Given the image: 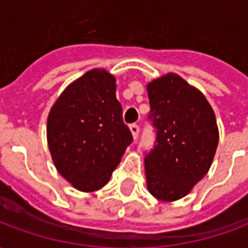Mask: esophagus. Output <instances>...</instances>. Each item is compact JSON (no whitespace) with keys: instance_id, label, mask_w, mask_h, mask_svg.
I'll return each instance as SVG.
<instances>
[{"instance_id":"esophagus-1","label":"esophagus","mask_w":248,"mask_h":248,"mask_svg":"<svg viewBox=\"0 0 248 248\" xmlns=\"http://www.w3.org/2000/svg\"><path fill=\"white\" fill-rule=\"evenodd\" d=\"M130 131H131V134L134 137V140H137L138 135H140V126L137 124H130Z\"/></svg>"}]
</instances>
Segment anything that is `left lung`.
I'll use <instances>...</instances> for the list:
<instances>
[{"instance_id": "8db88e82", "label": "left lung", "mask_w": 248, "mask_h": 248, "mask_svg": "<svg viewBox=\"0 0 248 248\" xmlns=\"http://www.w3.org/2000/svg\"><path fill=\"white\" fill-rule=\"evenodd\" d=\"M155 142L146 153L147 187L153 197L172 202L187 195L213 163L218 127L202 93L177 74L147 85Z\"/></svg>"}]
</instances>
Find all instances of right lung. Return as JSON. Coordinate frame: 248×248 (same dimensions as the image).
Masks as SVG:
<instances>
[{
  "label": "right lung",
  "instance_id": "obj_1",
  "mask_svg": "<svg viewBox=\"0 0 248 248\" xmlns=\"http://www.w3.org/2000/svg\"><path fill=\"white\" fill-rule=\"evenodd\" d=\"M133 135L115 98V78L87 71L58 98L47 118V143L62 177L81 191L108 182Z\"/></svg>",
  "mask_w": 248,
  "mask_h": 248
}]
</instances>
